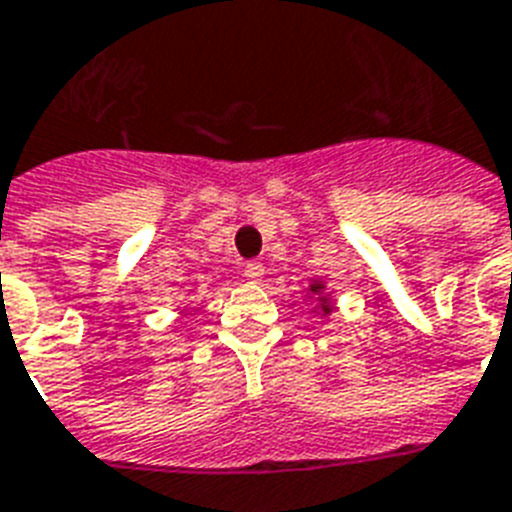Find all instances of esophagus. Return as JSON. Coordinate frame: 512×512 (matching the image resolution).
Listing matches in <instances>:
<instances>
[{
    "mask_svg": "<svg viewBox=\"0 0 512 512\" xmlns=\"http://www.w3.org/2000/svg\"><path fill=\"white\" fill-rule=\"evenodd\" d=\"M244 276H247L249 284H260V281H263V276H265L263 263H255V260H252V263L244 265Z\"/></svg>",
    "mask_w": 512,
    "mask_h": 512,
    "instance_id": "34e87169",
    "label": "esophagus"
}]
</instances>
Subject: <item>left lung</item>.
<instances>
[{
    "mask_svg": "<svg viewBox=\"0 0 512 512\" xmlns=\"http://www.w3.org/2000/svg\"><path fill=\"white\" fill-rule=\"evenodd\" d=\"M310 302L315 299V315H323V318H328V315L334 313V292H328L326 281H321V278H313L310 281V286H307V294H305Z\"/></svg>",
    "mask_w": 512,
    "mask_h": 512,
    "instance_id": "1",
    "label": "left lung"
}]
</instances>
